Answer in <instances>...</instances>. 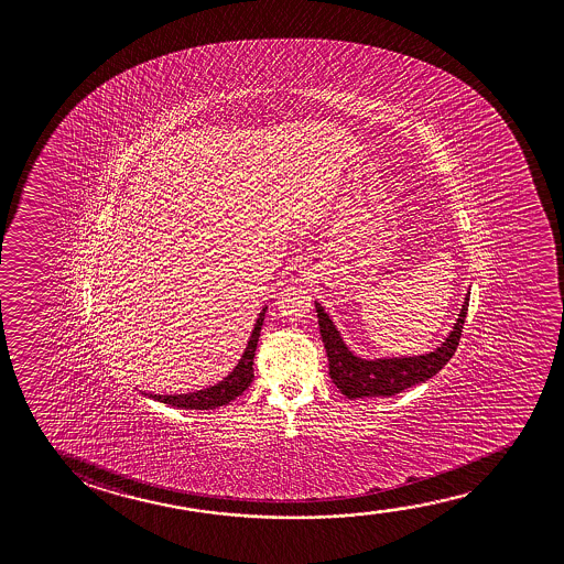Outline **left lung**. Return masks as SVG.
Masks as SVG:
<instances>
[{
  "mask_svg": "<svg viewBox=\"0 0 564 564\" xmlns=\"http://www.w3.org/2000/svg\"><path fill=\"white\" fill-rule=\"evenodd\" d=\"M468 301L470 296H466L460 316L454 324V330L448 334V338L443 341L441 348H436L426 356L391 358V360H361L358 356H354L341 341L330 316L324 313L323 306L316 305L321 336L328 356L330 378L336 383V388L340 389L348 399L389 398L433 378L443 370L458 348L462 328L468 313Z\"/></svg>",
  "mask_w": 564,
  "mask_h": 564,
  "instance_id": "1",
  "label": "left lung"
}]
</instances>
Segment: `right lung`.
Here are the masks:
<instances>
[{
	"label": "right lung",
	"instance_id": "obj_1",
	"mask_svg": "<svg viewBox=\"0 0 564 564\" xmlns=\"http://www.w3.org/2000/svg\"><path fill=\"white\" fill-rule=\"evenodd\" d=\"M263 318H265V308L259 313L258 323H256V328L251 333L248 348L243 351L240 364L236 366V370L231 371L228 378H224V381L216 383L213 388L194 391V393L149 395V398L158 399L166 405L178 406V409H194V411H210V409L228 405L234 399L240 398L241 393L250 388L251 381H253V358H256V348H258Z\"/></svg>",
	"mask_w": 564,
	"mask_h": 564
}]
</instances>
